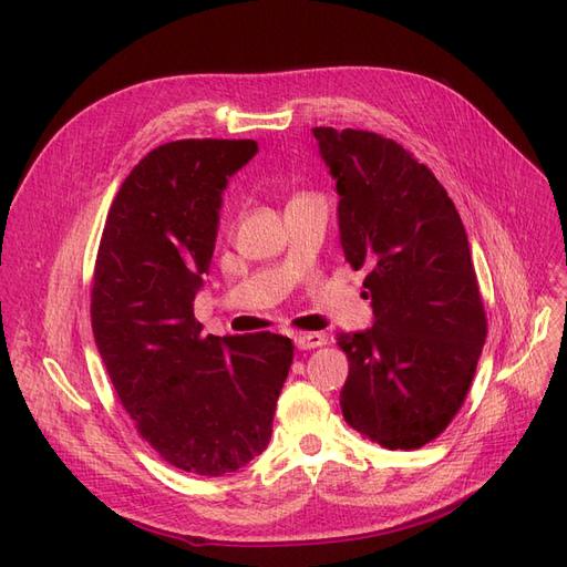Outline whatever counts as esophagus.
Here are the masks:
<instances>
[{
	"mask_svg": "<svg viewBox=\"0 0 567 567\" xmlns=\"http://www.w3.org/2000/svg\"><path fill=\"white\" fill-rule=\"evenodd\" d=\"M293 342L298 346V350H315L326 346V336L321 333H296Z\"/></svg>",
	"mask_w": 567,
	"mask_h": 567,
	"instance_id": "esophagus-1",
	"label": "esophagus"
}]
</instances>
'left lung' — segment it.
I'll use <instances>...</instances> for the list:
<instances>
[{
  "instance_id": "1",
  "label": "left lung",
  "mask_w": 567,
  "mask_h": 567,
  "mask_svg": "<svg viewBox=\"0 0 567 567\" xmlns=\"http://www.w3.org/2000/svg\"><path fill=\"white\" fill-rule=\"evenodd\" d=\"M336 179L340 246L367 267L373 326L340 333L350 373L340 409L385 450H419L452 423L487 338L468 236L444 186L398 142L312 130Z\"/></svg>"
}]
</instances>
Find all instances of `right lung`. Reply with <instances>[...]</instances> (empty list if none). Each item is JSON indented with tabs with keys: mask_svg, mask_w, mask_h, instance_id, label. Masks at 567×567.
Wrapping results in <instances>:
<instances>
[{
	"mask_svg": "<svg viewBox=\"0 0 567 567\" xmlns=\"http://www.w3.org/2000/svg\"><path fill=\"white\" fill-rule=\"evenodd\" d=\"M252 140L169 142L132 167L111 205L92 281V331L120 404L163 461L194 475L244 468L271 437L293 342L203 336L221 192Z\"/></svg>",
	"mask_w": 567,
	"mask_h": 567,
	"instance_id": "1",
	"label": "right lung"
}]
</instances>
